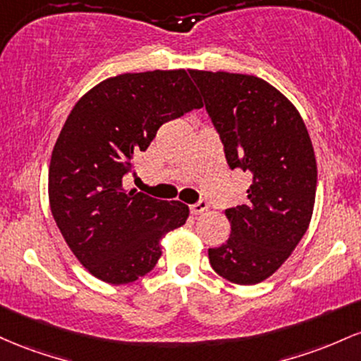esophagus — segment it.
Instances as JSON below:
<instances>
[{
	"label": "esophagus",
	"instance_id": "1",
	"mask_svg": "<svg viewBox=\"0 0 361 361\" xmlns=\"http://www.w3.org/2000/svg\"><path fill=\"white\" fill-rule=\"evenodd\" d=\"M208 208H209V202L201 200V201H197L196 204L191 206V213L192 214H202L204 212H208Z\"/></svg>",
	"mask_w": 361,
	"mask_h": 361
}]
</instances>
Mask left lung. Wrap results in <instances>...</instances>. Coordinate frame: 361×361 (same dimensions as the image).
I'll return each instance as SVG.
<instances>
[{
  "mask_svg": "<svg viewBox=\"0 0 361 361\" xmlns=\"http://www.w3.org/2000/svg\"><path fill=\"white\" fill-rule=\"evenodd\" d=\"M230 169L252 173L247 202L225 212L228 240L208 249L212 268L237 285L276 271L309 228L317 164L305 123L273 85L252 75L189 70Z\"/></svg>",
  "mask_w": 361,
  "mask_h": 361,
  "instance_id": "8db88e82",
  "label": "left lung"
}]
</instances>
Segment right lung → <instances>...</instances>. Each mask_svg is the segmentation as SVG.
I'll list each match as a JSON object with an SVG mask.
<instances>
[{
  "label": "right lung",
  "mask_w": 361,
  "mask_h": 361,
  "mask_svg": "<svg viewBox=\"0 0 361 361\" xmlns=\"http://www.w3.org/2000/svg\"><path fill=\"white\" fill-rule=\"evenodd\" d=\"M202 107L185 70L124 73L87 92L52 149L49 204L76 259L95 278L126 285L155 268L160 240L189 216L180 201L126 192L123 179L167 121Z\"/></svg>",
  "instance_id": "obj_1"
}]
</instances>
